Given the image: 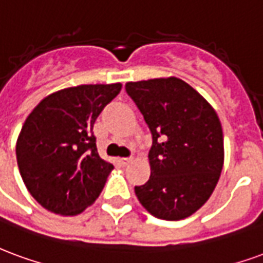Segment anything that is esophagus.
Returning <instances> with one entry per match:
<instances>
[{"label":"esophagus","mask_w":263,"mask_h":263,"mask_svg":"<svg viewBox=\"0 0 263 263\" xmlns=\"http://www.w3.org/2000/svg\"><path fill=\"white\" fill-rule=\"evenodd\" d=\"M120 162H122L123 165H129L130 162H132V157H124V158L120 160Z\"/></svg>","instance_id":"34e87169"}]
</instances>
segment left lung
<instances>
[{
  "label": "left lung",
  "instance_id": "left-lung-1",
  "mask_svg": "<svg viewBox=\"0 0 263 263\" xmlns=\"http://www.w3.org/2000/svg\"><path fill=\"white\" fill-rule=\"evenodd\" d=\"M153 137L151 175L134 186L155 217L182 220L206 203L223 170V130L208 101L179 78L127 82Z\"/></svg>",
  "mask_w": 263,
  "mask_h": 263
}]
</instances>
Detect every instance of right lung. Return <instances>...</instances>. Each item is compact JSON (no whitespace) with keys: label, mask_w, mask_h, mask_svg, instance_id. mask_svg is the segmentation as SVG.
Returning <instances> with one entry per match:
<instances>
[{"label":"right lung","mask_w":263,"mask_h":263,"mask_svg":"<svg viewBox=\"0 0 263 263\" xmlns=\"http://www.w3.org/2000/svg\"><path fill=\"white\" fill-rule=\"evenodd\" d=\"M120 84L66 88L32 110L16 143L19 172L32 196L55 214L76 216L102 192L112 164L98 154L93 123Z\"/></svg>","instance_id":"1"}]
</instances>
